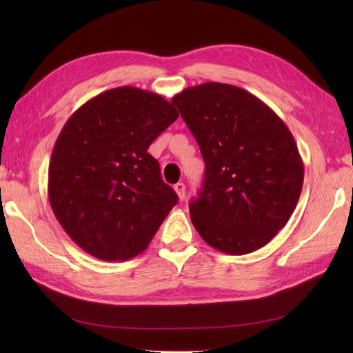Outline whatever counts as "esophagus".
I'll return each instance as SVG.
<instances>
[{"label": "esophagus", "instance_id": "34e87169", "mask_svg": "<svg viewBox=\"0 0 353 353\" xmlns=\"http://www.w3.org/2000/svg\"><path fill=\"white\" fill-rule=\"evenodd\" d=\"M174 191L177 192L179 199H181V200H183V199H185V185H183L182 182H179V183H176V185H174Z\"/></svg>", "mask_w": 353, "mask_h": 353}]
</instances>
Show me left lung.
I'll use <instances>...</instances> for the list:
<instances>
[{"instance_id": "8db88e82", "label": "left lung", "mask_w": 353, "mask_h": 353, "mask_svg": "<svg viewBox=\"0 0 353 353\" xmlns=\"http://www.w3.org/2000/svg\"><path fill=\"white\" fill-rule=\"evenodd\" d=\"M206 165L194 228L229 254L261 249L288 223L303 186V162L290 129L258 97L208 81L171 100Z\"/></svg>"}]
</instances>
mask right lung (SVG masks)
<instances>
[{
  "mask_svg": "<svg viewBox=\"0 0 353 353\" xmlns=\"http://www.w3.org/2000/svg\"><path fill=\"white\" fill-rule=\"evenodd\" d=\"M162 95L114 88L80 106L52 148L48 199L80 249L125 261L147 249L177 203L150 144L177 119Z\"/></svg>",
  "mask_w": 353,
  "mask_h": 353,
  "instance_id": "right-lung-1",
  "label": "right lung"
}]
</instances>
